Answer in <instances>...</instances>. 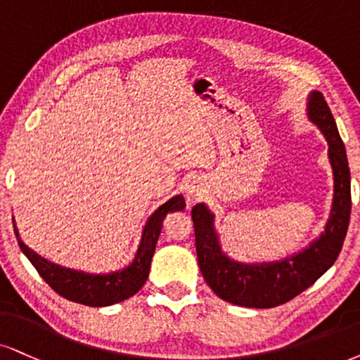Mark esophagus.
Returning a JSON list of instances; mask_svg holds the SVG:
<instances>
[{"label":"esophagus","mask_w":360,"mask_h":360,"mask_svg":"<svg viewBox=\"0 0 360 360\" xmlns=\"http://www.w3.org/2000/svg\"><path fill=\"white\" fill-rule=\"evenodd\" d=\"M201 194H202V189L199 188V186H188V188H186V199H188V202H195L198 201L199 198H201Z\"/></svg>","instance_id":"34e87169"}]
</instances>
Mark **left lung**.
<instances>
[{"label": "left lung", "mask_w": 360, "mask_h": 360, "mask_svg": "<svg viewBox=\"0 0 360 360\" xmlns=\"http://www.w3.org/2000/svg\"><path fill=\"white\" fill-rule=\"evenodd\" d=\"M309 117L316 122L329 143V159L334 171V202L324 234L302 252L272 264L245 266L221 252L214 231V216L204 204L191 211L194 240L202 277L224 301L243 307L269 309L289 302L304 292L329 269L342 249L350 221V171L347 154L330 108L319 91L311 94Z\"/></svg>", "instance_id": "1"}]
</instances>
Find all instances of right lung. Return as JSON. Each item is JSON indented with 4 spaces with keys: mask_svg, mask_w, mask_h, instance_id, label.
<instances>
[{
    "mask_svg": "<svg viewBox=\"0 0 360 360\" xmlns=\"http://www.w3.org/2000/svg\"><path fill=\"white\" fill-rule=\"evenodd\" d=\"M184 206L186 202L183 195H174L169 201L162 204L149 217L148 224L144 226L143 238H141V244L133 262L126 269L106 276L84 274V272L56 266V264L46 261V259H43L26 248L25 243L20 239V236H18L16 226L15 234L22 254L30 259L34 269L38 271V274L43 277L44 282L54 292L63 295L68 301L83 304V306L104 307L124 301V299L134 295L143 288L149 276L154 249H156L158 238L161 234L162 219H165V216L169 211H183Z\"/></svg>",
    "mask_w": 360,
    "mask_h": 360,
    "instance_id": "add662e5",
    "label": "right lung"
}]
</instances>
